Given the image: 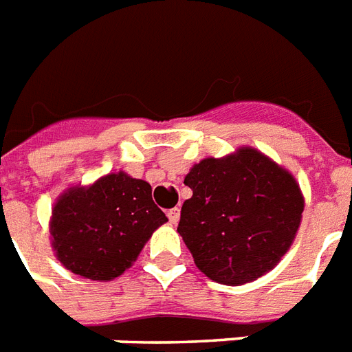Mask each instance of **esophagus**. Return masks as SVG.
<instances>
[{
    "label": "esophagus",
    "instance_id": "1",
    "mask_svg": "<svg viewBox=\"0 0 352 352\" xmlns=\"http://www.w3.org/2000/svg\"><path fill=\"white\" fill-rule=\"evenodd\" d=\"M168 219H170L171 225H177V223H179V219H181V210L171 208L170 212H168Z\"/></svg>",
    "mask_w": 352,
    "mask_h": 352
}]
</instances>
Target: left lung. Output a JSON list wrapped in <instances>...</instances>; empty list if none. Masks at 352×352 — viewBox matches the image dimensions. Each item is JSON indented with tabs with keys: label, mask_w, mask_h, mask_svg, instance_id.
<instances>
[{
	"label": "left lung",
	"mask_w": 352,
	"mask_h": 352,
	"mask_svg": "<svg viewBox=\"0 0 352 352\" xmlns=\"http://www.w3.org/2000/svg\"><path fill=\"white\" fill-rule=\"evenodd\" d=\"M177 232L203 274L221 285L250 283L270 272L292 245L303 214L294 175L245 146L193 164Z\"/></svg>",
	"instance_id": "obj_1"
}]
</instances>
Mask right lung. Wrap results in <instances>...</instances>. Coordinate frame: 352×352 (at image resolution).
Listing matches in <instances>:
<instances>
[{
	"mask_svg": "<svg viewBox=\"0 0 352 352\" xmlns=\"http://www.w3.org/2000/svg\"><path fill=\"white\" fill-rule=\"evenodd\" d=\"M168 217L153 203L151 186L126 171L73 186L52 208L51 237L58 261L76 276L111 281L131 267Z\"/></svg>",
	"mask_w": 352,
	"mask_h": 352,
	"instance_id": "add662e5",
	"label": "right lung"
}]
</instances>
